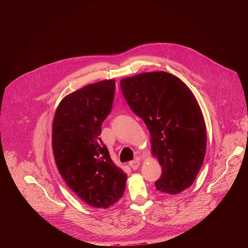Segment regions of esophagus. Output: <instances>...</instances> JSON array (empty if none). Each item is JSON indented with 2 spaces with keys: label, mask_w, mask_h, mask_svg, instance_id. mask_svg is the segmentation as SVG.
I'll return each mask as SVG.
<instances>
[{
  "label": "esophagus",
  "mask_w": 248,
  "mask_h": 248,
  "mask_svg": "<svg viewBox=\"0 0 248 248\" xmlns=\"http://www.w3.org/2000/svg\"><path fill=\"white\" fill-rule=\"evenodd\" d=\"M128 165L130 166V168H131L132 170H136V169L139 167L140 162H139L138 160H133V161H130Z\"/></svg>",
  "instance_id": "obj_1"
}]
</instances>
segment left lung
<instances>
[{
	"instance_id": "obj_1",
	"label": "left lung",
	"mask_w": 248,
	"mask_h": 248,
	"mask_svg": "<svg viewBox=\"0 0 248 248\" xmlns=\"http://www.w3.org/2000/svg\"><path fill=\"white\" fill-rule=\"evenodd\" d=\"M123 94L150 132L152 154L162 166L157 190L178 194L194 182L206 153L204 118L190 89L166 72L121 80Z\"/></svg>"
}]
</instances>
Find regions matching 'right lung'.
Returning <instances> with one entry per match:
<instances>
[{
  "mask_svg": "<svg viewBox=\"0 0 248 248\" xmlns=\"http://www.w3.org/2000/svg\"><path fill=\"white\" fill-rule=\"evenodd\" d=\"M115 87L109 79L68 94L58 106L52 128L54 158L62 179L86 204L104 209L123 196L127 179L100 138Z\"/></svg>",
  "mask_w": 248,
  "mask_h": 248,
  "instance_id": "add662e5",
  "label": "right lung"
}]
</instances>
